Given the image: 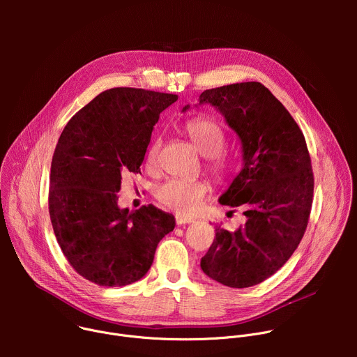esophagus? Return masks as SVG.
<instances>
[{
	"mask_svg": "<svg viewBox=\"0 0 357 357\" xmlns=\"http://www.w3.org/2000/svg\"><path fill=\"white\" fill-rule=\"evenodd\" d=\"M192 222H193L192 218H188V216H176V225H178V226L188 225V223H192Z\"/></svg>",
	"mask_w": 357,
	"mask_h": 357,
	"instance_id": "1",
	"label": "esophagus"
}]
</instances>
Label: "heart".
Here are the masks:
<instances>
[{"label":"heart","instance_id":"b5f03b06","mask_svg":"<svg viewBox=\"0 0 357 357\" xmlns=\"http://www.w3.org/2000/svg\"><path fill=\"white\" fill-rule=\"evenodd\" d=\"M185 132L200 154L206 157L208 171L215 175L223 174L225 161L220 152L225 146L226 137L220 124L205 117L192 119L185 124ZM160 148L161 139L152 141L146 152L148 165H154L157 162ZM206 193L208 186L205 182L178 178H172L160 183L154 192L157 200L162 206L182 215L196 212Z\"/></svg>","mask_w":357,"mask_h":357}]
</instances>
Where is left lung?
Listing matches in <instances>:
<instances>
[{
	"label": "left lung",
	"mask_w": 357,
	"mask_h": 357,
	"mask_svg": "<svg viewBox=\"0 0 357 357\" xmlns=\"http://www.w3.org/2000/svg\"><path fill=\"white\" fill-rule=\"evenodd\" d=\"M199 105L218 109L241 142V171L219 202L241 206L247 219L233 231L216 226L200 267L226 287L257 285L288 261L308 226L314 172L307 142L288 110L259 82L205 90Z\"/></svg>",
	"instance_id": "8db88e82"
}]
</instances>
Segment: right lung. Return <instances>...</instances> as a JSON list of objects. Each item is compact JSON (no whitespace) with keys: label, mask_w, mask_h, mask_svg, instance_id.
Listing matches in <instances>:
<instances>
[{"label":"right lung","mask_w":357,"mask_h":357,"mask_svg":"<svg viewBox=\"0 0 357 357\" xmlns=\"http://www.w3.org/2000/svg\"><path fill=\"white\" fill-rule=\"evenodd\" d=\"M176 94L114 87L63 128L50 167L49 215L69 264L101 287L141 280L175 218L148 205L120 209L121 175L139 172L160 114Z\"/></svg>","instance_id":"obj_1"}]
</instances>
